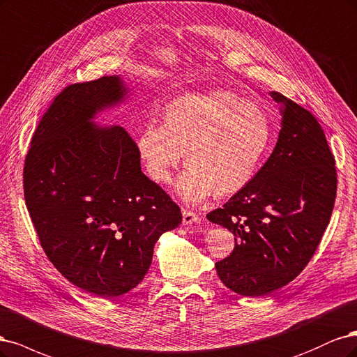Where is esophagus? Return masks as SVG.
<instances>
[{
	"label": "esophagus",
	"mask_w": 357,
	"mask_h": 357,
	"mask_svg": "<svg viewBox=\"0 0 357 357\" xmlns=\"http://www.w3.org/2000/svg\"><path fill=\"white\" fill-rule=\"evenodd\" d=\"M199 221H200V218H199L197 213H194V212L187 211V209L182 211V224L183 225H192V224L199 222Z\"/></svg>",
	"instance_id": "esophagus-1"
}]
</instances>
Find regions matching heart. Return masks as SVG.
Returning a JSON list of instances; mask_svg holds the SVG:
<instances>
[{
    "label": "heart",
    "mask_w": 357,
    "mask_h": 357,
    "mask_svg": "<svg viewBox=\"0 0 357 357\" xmlns=\"http://www.w3.org/2000/svg\"><path fill=\"white\" fill-rule=\"evenodd\" d=\"M273 124L259 103L228 90L182 96L166 107L163 123L148 121L136 148L146 175L157 183L176 181V194L197 203L216 194L228 197L254 179L271 142Z\"/></svg>",
    "instance_id": "obj_1"
}]
</instances>
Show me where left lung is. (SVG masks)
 Instances as JSON below:
<instances>
[{"label": "left lung", "instance_id": "1", "mask_svg": "<svg viewBox=\"0 0 357 357\" xmlns=\"http://www.w3.org/2000/svg\"><path fill=\"white\" fill-rule=\"evenodd\" d=\"M282 129L271 155L224 208L208 213L234 234L216 262L221 282L243 296H264L292 282L312 259L337 197V169L316 117L279 91Z\"/></svg>", "mask_w": 357, "mask_h": 357}]
</instances>
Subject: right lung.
<instances>
[{
    "label": "right lung",
    "instance_id": "add662e5",
    "mask_svg": "<svg viewBox=\"0 0 357 357\" xmlns=\"http://www.w3.org/2000/svg\"><path fill=\"white\" fill-rule=\"evenodd\" d=\"M129 93L119 75L63 89L32 136L25 202L53 266L102 298L142 282L158 237L182 221L179 206L141 170L130 135L102 128L98 112Z\"/></svg>",
    "mask_w": 357,
    "mask_h": 357
}]
</instances>
